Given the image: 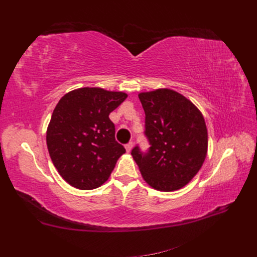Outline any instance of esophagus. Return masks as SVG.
<instances>
[{
	"instance_id": "34e87169",
	"label": "esophagus",
	"mask_w": 257,
	"mask_h": 257,
	"mask_svg": "<svg viewBox=\"0 0 257 257\" xmlns=\"http://www.w3.org/2000/svg\"><path fill=\"white\" fill-rule=\"evenodd\" d=\"M132 148H133V143H132V142H130V143H127V144L125 145V149H126L127 152H131Z\"/></svg>"
}]
</instances>
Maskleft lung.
I'll use <instances>...</instances> for the list:
<instances>
[{
  "label": "left lung",
  "instance_id": "left-lung-1",
  "mask_svg": "<svg viewBox=\"0 0 257 257\" xmlns=\"http://www.w3.org/2000/svg\"><path fill=\"white\" fill-rule=\"evenodd\" d=\"M145 110V136L150 147L138 145L132 155L146 182L159 191L183 188L195 176L207 155L205 119L188 98L169 89L138 95Z\"/></svg>",
  "mask_w": 257,
  "mask_h": 257
}]
</instances>
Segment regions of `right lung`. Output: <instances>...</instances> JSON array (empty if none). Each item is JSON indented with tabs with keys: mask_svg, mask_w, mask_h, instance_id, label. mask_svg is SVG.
<instances>
[{
	"mask_svg": "<svg viewBox=\"0 0 257 257\" xmlns=\"http://www.w3.org/2000/svg\"><path fill=\"white\" fill-rule=\"evenodd\" d=\"M127 94L99 88L68 92L54 108L47 128L53 165L74 188L93 190L109 178L125 149L115 141L109 119Z\"/></svg>",
	"mask_w": 257,
	"mask_h": 257,
	"instance_id": "right-lung-1",
	"label": "right lung"
}]
</instances>
